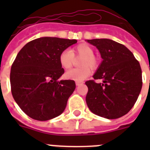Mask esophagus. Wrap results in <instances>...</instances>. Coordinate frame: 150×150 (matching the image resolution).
Segmentation results:
<instances>
[{
    "mask_svg": "<svg viewBox=\"0 0 150 150\" xmlns=\"http://www.w3.org/2000/svg\"><path fill=\"white\" fill-rule=\"evenodd\" d=\"M83 82L82 81H76V86H80V85H83Z\"/></svg>",
    "mask_w": 150,
    "mask_h": 150,
    "instance_id": "esophagus-1",
    "label": "esophagus"
}]
</instances>
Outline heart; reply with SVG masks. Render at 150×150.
Masks as SVG:
<instances>
[{"label": "heart", "mask_w": 150, "mask_h": 150, "mask_svg": "<svg viewBox=\"0 0 150 150\" xmlns=\"http://www.w3.org/2000/svg\"><path fill=\"white\" fill-rule=\"evenodd\" d=\"M95 52L89 45L81 43L74 46L71 50H65L59 55V62L64 69H70L74 62V57L82 58L79 62V68L71 69L64 74L67 79L83 81L91 74V69H95L98 66V60L94 55ZM90 67L89 68V67Z\"/></svg>", "instance_id": "obj_1"}]
</instances>
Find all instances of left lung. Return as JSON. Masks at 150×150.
Here are the masks:
<instances>
[{
    "label": "left lung",
    "instance_id": "left-lung-1",
    "mask_svg": "<svg viewBox=\"0 0 150 150\" xmlns=\"http://www.w3.org/2000/svg\"><path fill=\"white\" fill-rule=\"evenodd\" d=\"M96 46L101 64L94 74V79L86 82L88 88L86 100L91 112L109 120L128 113L142 88V71L140 63L124 45L110 39L87 40Z\"/></svg>",
    "mask_w": 150,
    "mask_h": 150
}]
</instances>
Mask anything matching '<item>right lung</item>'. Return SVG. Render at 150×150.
<instances>
[{
  "mask_svg": "<svg viewBox=\"0 0 150 150\" xmlns=\"http://www.w3.org/2000/svg\"><path fill=\"white\" fill-rule=\"evenodd\" d=\"M76 42L45 37L30 41L18 52L10 71L11 91L29 117L46 121L64 112L76 84L71 79L59 80L64 73L59 55Z\"/></svg>",
  "mask_w": 150,
  "mask_h": 150,
  "instance_id": "add662e5",
  "label": "right lung"
}]
</instances>
